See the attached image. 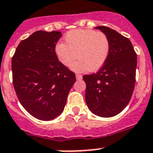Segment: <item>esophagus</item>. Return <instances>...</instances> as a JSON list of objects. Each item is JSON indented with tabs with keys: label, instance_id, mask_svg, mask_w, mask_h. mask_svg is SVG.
I'll return each mask as SVG.
<instances>
[{
	"label": "esophagus",
	"instance_id": "esophagus-1",
	"mask_svg": "<svg viewBox=\"0 0 153 153\" xmlns=\"http://www.w3.org/2000/svg\"><path fill=\"white\" fill-rule=\"evenodd\" d=\"M75 77H76L77 80H81V79H82V76L81 74H76Z\"/></svg>",
	"mask_w": 153,
	"mask_h": 153
}]
</instances>
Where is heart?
I'll use <instances>...</instances> for the list:
<instances>
[{
	"label": "heart",
	"mask_w": 153,
	"mask_h": 153,
	"mask_svg": "<svg viewBox=\"0 0 153 153\" xmlns=\"http://www.w3.org/2000/svg\"><path fill=\"white\" fill-rule=\"evenodd\" d=\"M66 43L55 46V53L65 67L76 72L98 71L103 66L110 53V40L106 34L92 29H75L67 33Z\"/></svg>",
	"instance_id": "b5f03b06"
}]
</instances>
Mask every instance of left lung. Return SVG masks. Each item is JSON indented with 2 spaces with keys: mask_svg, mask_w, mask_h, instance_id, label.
<instances>
[{
  "mask_svg": "<svg viewBox=\"0 0 153 153\" xmlns=\"http://www.w3.org/2000/svg\"><path fill=\"white\" fill-rule=\"evenodd\" d=\"M110 40V53L103 66L85 74V102L91 112L102 117L120 114L130 102L135 84L137 54L129 39L106 26H97Z\"/></svg>",
  "mask_w": 153,
  "mask_h": 153,
  "instance_id": "left-lung-1",
  "label": "left lung"
}]
</instances>
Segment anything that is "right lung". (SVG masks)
Wrapping results in <instances>:
<instances>
[{"mask_svg": "<svg viewBox=\"0 0 153 153\" xmlns=\"http://www.w3.org/2000/svg\"><path fill=\"white\" fill-rule=\"evenodd\" d=\"M58 31H37L21 41L11 60L12 79L19 102L41 120H51L65 109L75 74L58 61Z\"/></svg>", "mask_w": 153, "mask_h": 153, "instance_id": "right-lung-1", "label": "right lung"}]
</instances>
